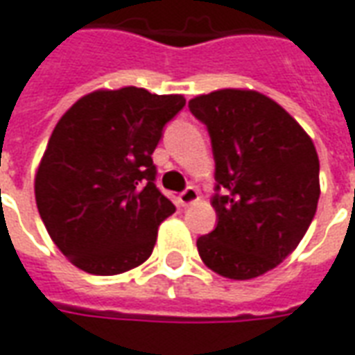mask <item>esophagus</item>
<instances>
[{"instance_id":"esophagus-1","label":"esophagus","mask_w":355,"mask_h":355,"mask_svg":"<svg viewBox=\"0 0 355 355\" xmlns=\"http://www.w3.org/2000/svg\"><path fill=\"white\" fill-rule=\"evenodd\" d=\"M197 198H198V191L195 189L193 185H189L187 189L180 193V202H182L183 206H189L191 202H195Z\"/></svg>"}]
</instances>
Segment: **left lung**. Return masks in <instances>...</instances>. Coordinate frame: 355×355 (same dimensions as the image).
<instances>
[{"label":"left lung","mask_w":355,"mask_h":355,"mask_svg":"<svg viewBox=\"0 0 355 355\" xmlns=\"http://www.w3.org/2000/svg\"><path fill=\"white\" fill-rule=\"evenodd\" d=\"M189 110L210 133L216 162L218 225L197 239L198 254L223 277H258L293 252L315 216V147L283 107L258 92L198 95Z\"/></svg>","instance_id":"obj_1"}]
</instances>
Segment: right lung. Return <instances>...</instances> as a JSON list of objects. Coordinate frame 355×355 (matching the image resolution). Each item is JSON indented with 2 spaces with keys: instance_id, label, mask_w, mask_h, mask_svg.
<instances>
[{
  "instance_id": "1",
  "label": "right lung",
  "mask_w": 355,
  "mask_h": 355,
  "mask_svg": "<svg viewBox=\"0 0 355 355\" xmlns=\"http://www.w3.org/2000/svg\"><path fill=\"white\" fill-rule=\"evenodd\" d=\"M183 107V95L130 85L85 95L57 122L34 191L49 237L76 268L118 275L150 256L175 212L150 155Z\"/></svg>"
}]
</instances>
